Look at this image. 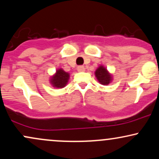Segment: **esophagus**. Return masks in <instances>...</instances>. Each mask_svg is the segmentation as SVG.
Masks as SVG:
<instances>
[{"label": "esophagus", "mask_w": 159, "mask_h": 159, "mask_svg": "<svg viewBox=\"0 0 159 159\" xmlns=\"http://www.w3.org/2000/svg\"><path fill=\"white\" fill-rule=\"evenodd\" d=\"M77 69H78V72H84L85 67L84 66H78Z\"/></svg>", "instance_id": "34e87169"}]
</instances>
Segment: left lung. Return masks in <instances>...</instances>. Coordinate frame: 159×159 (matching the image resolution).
Segmentation results:
<instances>
[{
  "mask_svg": "<svg viewBox=\"0 0 159 159\" xmlns=\"http://www.w3.org/2000/svg\"><path fill=\"white\" fill-rule=\"evenodd\" d=\"M96 76L102 84H108L111 81V75L103 66H100L97 69L96 71Z\"/></svg>",
  "mask_w": 159,
  "mask_h": 159,
  "instance_id": "left-lung-1",
  "label": "left lung"
}]
</instances>
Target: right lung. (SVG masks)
Masks as SVG:
<instances>
[{
	"mask_svg": "<svg viewBox=\"0 0 159 159\" xmlns=\"http://www.w3.org/2000/svg\"><path fill=\"white\" fill-rule=\"evenodd\" d=\"M69 75L67 72H64L63 69H59L57 71L55 75L54 76L51 80V82L54 87L62 88L65 87L69 80Z\"/></svg>",
	"mask_w": 159,
	"mask_h": 159,
	"instance_id": "right-lung-1",
	"label": "right lung"
}]
</instances>
